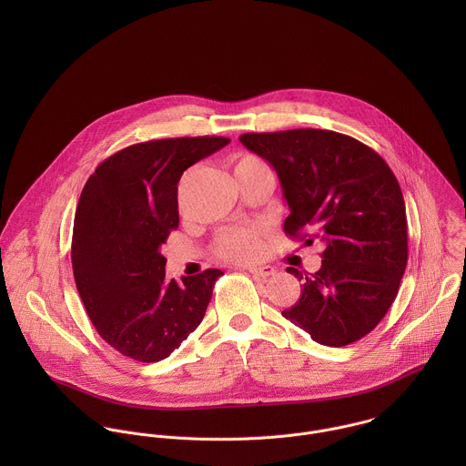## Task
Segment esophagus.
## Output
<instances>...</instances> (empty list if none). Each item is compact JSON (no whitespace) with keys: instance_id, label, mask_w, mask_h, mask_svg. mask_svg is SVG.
Wrapping results in <instances>:
<instances>
[{"instance_id":"obj_1","label":"esophagus","mask_w":466,"mask_h":466,"mask_svg":"<svg viewBox=\"0 0 466 466\" xmlns=\"http://www.w3.org/2000/svg\"><path fill=\"white\" fill-rule=\"evenodd\" d=\"M249 272L253 274V276H260V278H268V276H272L276 270H274V267L270 266H258V267H249Z\"/></svg>"}]
</instances>
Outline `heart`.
Returning <instances> with one entry per match:
<instances>
[{"label": "heart", "mask_w": 466, "mask_h": 466, "mask_svg": "<svg viewBox=\"0 0 466 466\" xmlns=\"http://www.w3.org/2000/svg\"><path fill=\"white\" fill-rule=\"evenodd\" d=\"M262 165H264V161L251 154L235 156L231 161L235 177H238L240 174H244L249 168H257ZM260 248L262 246H260L258 235L248 228L228 229L218 235L217 244H215L217 255L226 260H233V262H249V260L257 258L260 253Z\"/></svg>", "instance_id": "b5f03b06"}]
</instances>
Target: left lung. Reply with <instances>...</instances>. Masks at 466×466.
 <instances>
[{
  "label": "left lung",
  "mask_w": 466,
  "mask_h": 466,
  "mask_svg": "<svg viewBox=\"0 0 466 466\" xmlns=\"http://www.w3.org/2000/svg\"><path fill=\"white\" fill-rule=\"evenodd\" d=\"M246 148L276 170L290 215L289 237L323 244L321 268L301 298L281 312L325 346H346L371 332L399 294L407 266V218L388 163L351 136L323 129L242 134Z\"/></svg>",
  "instance_id": "left-lung-1"
}]
</instances>
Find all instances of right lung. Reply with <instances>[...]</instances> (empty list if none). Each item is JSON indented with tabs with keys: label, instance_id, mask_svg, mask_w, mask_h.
<instances>
[{
	"label": "right lung",
	"instance_id": "obj_1",
	"mask_svg": "<svg viewBox=\"0 0 466 466\" xmlns=\"http://www.w3.org/2000/svg\"><path fill=\"white\" fill-rule=\"evenodd\" d=\"M229 143L222 136L131 145L96 167L75 213L73 276L100 337L139 362L167 359L202 321L218 268L165 279L159 248L179 226L183 172Z\"/></svg>",
	"mask_w": 466,
	"mask_h": 466
}]
</instances>
